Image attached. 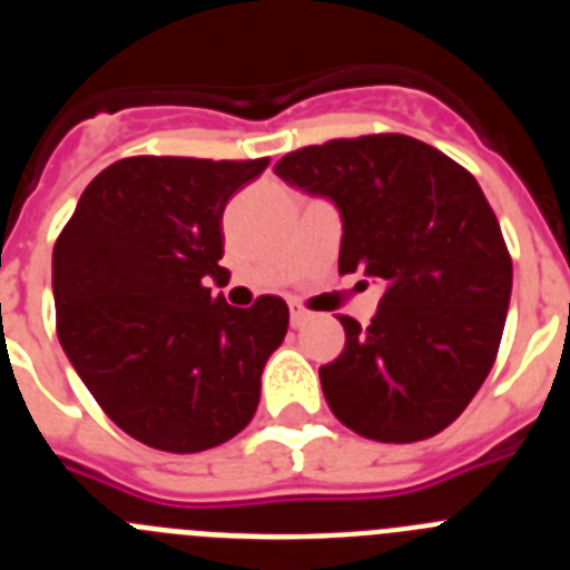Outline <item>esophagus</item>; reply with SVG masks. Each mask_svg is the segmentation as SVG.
I'll use <instances>...</instances> for the list:
<instances>
[{"instance_id": "1", "label": "esophagus", "mask_w": 570, "mask_h": 570, "mask_svg": "<svg viewBox=\"0 0 570 570\" xmlns=\"http://www.w3.org/2000/svg\"><path fill=\"white\" fill-rule=\"evenodd\" d=\"M288 308H291V325H294V328H299V325H305V322H308L311 316H314L308 308H302L299 302H291Z\"/></svg>"}]
</instances>
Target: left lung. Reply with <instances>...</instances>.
I'll return each mask as SVG.
<instances>
[{
  "label": "left lung",
  "instance_id": "8db88e82",
  "mask_svg": "<svg viewBox=\"0 0 570 570\" xmlns=\"http://www.w3.org/2000/svg\"><path fill=\"white\" fill-rule=\"evenodd\" d=\"M274 170L336 205L340 274L385 288L367 328L340 316L345 351L320 367L334 416L376 442L440 434L485 382L511 302V256L476 179L402 134L311 145Z\"/></svg>",
  "mask_w": 570,
  "mask_h": 570
}]
</instances>
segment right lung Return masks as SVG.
Returning a JSON list of instances; mask_svg holds the SVG:
<instances>
[{
	"label": "right lung",
	"instance_id": "obj_1",
	"mask_svg": "<svg viewBox=\"0 0 570 570\" xmlns=\"http://www.w3.org/2000/svg\"><path fill=\"white\" fill-rule=\"evenodd\" d=\"M265 168L119 159L85 188L53 245L65 356L105 414L156 451L196 454L239 434L285 340L279 296L234 308L208 288L225 276V205Z\"/></svg>",
	"mask_w": 570,
	"mask_h": 570
}]
</instances>
